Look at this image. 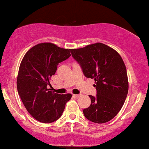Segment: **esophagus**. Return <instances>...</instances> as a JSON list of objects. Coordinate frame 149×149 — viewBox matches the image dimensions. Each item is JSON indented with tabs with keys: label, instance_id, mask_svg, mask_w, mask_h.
Listing matches in <instances>:
<instances>
[{
	"label": "esophagus",
	"instance_id": "esophagus-1",
	"mask_svg": "<svg viewBox=\"0 0 149 149\" xmlns=\"http://www.w3.org/2000/svg\"><path fill=\"white\" fill-rule=\"evenodd\" d=\"M73 96H74V97H76V98H78V97H80V96H81V94H73Z\"/></svg>",
	"mask_w": 149,
	"mask_h": 149
}]
</instances>
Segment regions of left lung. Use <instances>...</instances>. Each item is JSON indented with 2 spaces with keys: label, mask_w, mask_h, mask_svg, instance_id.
I'll return each mask as SVG.
<instances>
[{
  "label": "left lung",
  "mask_w": 149,
  "mask_h": 149,
  "mask_svg": "<svg viewBox=\"0 0 149 149\" xmlns=\"http://www.w3.org/2000/svg\"><path fill=\"white\" fill-rule=\"evenodd\" d=\"M71 52L86 78L96 82V96L89 95L91 104L83 110L84 115L96 123L110 121L121 110L128 92L122 58L113 48L101 43L71 49Z\"/></svg>",
  "instance_id": "left-lung-1"
}]
</instances>
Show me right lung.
Here are the masks:
<instances>
[{
	"mask_svg": "<svg viewBox=\"0 0 149 149\" xmlns=\"http://www.w3.org/2000/svg\"><path fill=\"white\" fill-rule=\"evenodd\" d=\"M71 49L51 43L37 44L23 57L17 77V90L28 112L42 123L54 122L62 116L71 94H56L48 89L59 63L71 56Z\"/></svg>",
	"mask_w": 149,
	"mask_h": 149,
	"instance_id": "add662e5",
	"label": "right lung"
}]
</instances>
